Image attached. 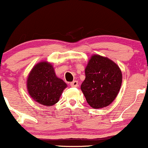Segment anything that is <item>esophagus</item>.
Listing matches in <instances>:
<instances>
[{
	"label": "esophagus",
	"instance_id": "1",
	"mask_svg": "<svg viewBox=\"0 0 148 148\" xmlns=\"http://www.w3.org/2000/svg\"><path fill=\"white\" fill-rule=\"evenodd\" d=\"M70 86L72 87H78L79 86V82L77 81H74L70 83Z\"/></svg>",
	"mask_w": 148,
	"mask_h": 148
}]
</instances>
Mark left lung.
I'll return each mask as SVG.
<instances>
[{"label":"left lung","mask_w":148,"mask_h":148,"mask_svg":"<svg viewBox=\"0 0 148 148\" xmlns=\"http://www.w3.org/2000/svg\"><path fill=\"white\" fill-rule=\"evenodd\" d=\"M86 79L81 86L86 101L93 108L108 106L118 95L123 76L119 67L110 59L92 56L85 69Z\"/></svg>","instance_id":"obj_1"}]
</instances>
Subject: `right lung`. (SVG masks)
<instances>
[{"label":"right lung","mask_w":148,"mask_h":148,"mask_svg":"<svg viewBox=\"0 0 148 148\" xmlns=\"http://www.w3.org/2000/svg\"><path fill=\"white\" fill-rule=\"evenodd\" d=\"M67 84L56 75L50 63L42 62L32 69L27 80L28 93L37 102L52 106L59 101Z\"/></svg>","instance_id":"right-lung-1"}]
</instances>
